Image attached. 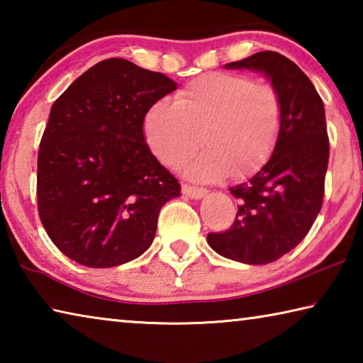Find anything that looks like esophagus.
<instances>
[{
  "label": "esophagus",
  "mask_w": 363,
  "mask_h": 363,
  "mask_svg": "<svg viewBox=\"0 0 363 363\" xmlns=\"http://www.w3.org/2000/svg\"><path fill=\"white\" fill-rule=\"evenodd\" d=\"M182 194L190 196V199H201L208 194V190L203 187H195V186H189V184H182Z\"/></svg>",
  "instance_id": "esophagus-1"
}]
</instances>
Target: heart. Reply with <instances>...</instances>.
I'll return each instance as SVG.
<instances>
[{"label":"heart","instance_id":"1","mask_svg":"<svg viewBox=\"0 0 363 363\" xmlns=\"http://www.w3.org/2000/svg\"><path fill=\"white\" fill-rule=\"evenodd\" d=\"M284 125L277 88L247 75L206 73L157 101L144 116V136L153 155L177 168L200 145L205 152L186 168L196 181L253 174L272 155Z\"/></svg>","mask_w":363,"mask_h":363}]
</instances>
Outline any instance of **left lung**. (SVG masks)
I'll use <instances>...</instances> for the list:
<instances>
[{"label": "left lung", "mask_w": 363, "mask_h": 363, "mask_svg": "<svg viewBox=\"0 0 363 363\" xmlns=\"http://www.w3.org/2000/svg\"><path fill=\"white\" fill-rule=\"evenodd\" d=\"M225 67L269 77L284 102V125L267 163L229 189L240 201L235 220L208 233V243L233 261L274 262L303 240L322 210L330 157L323 102L306 73L279 52L261 51Z\"/></svg>", "instance_id": "8db88e82"}]
</instances>
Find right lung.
Here are the masks:
<instances>
[{
    "instance_id": "right-lung-1",
    "label": "right lung",
    "mask_w": 363,
    "mask_h": 363,
    "mask_svg": "<svg viewBox=\"0 0 363 363\" xmlns=\"http://www.w3.org/2000/svg\"><path fill=\"white\" fill-rule=\"evenodd\" d=\"M177 88L125 59L86 70L52 104L43 133L36 199L43 227L70 259L113 267L150 247L158 213L181 195L144 139V116Z\"/></svg>"
}]
</instances>
